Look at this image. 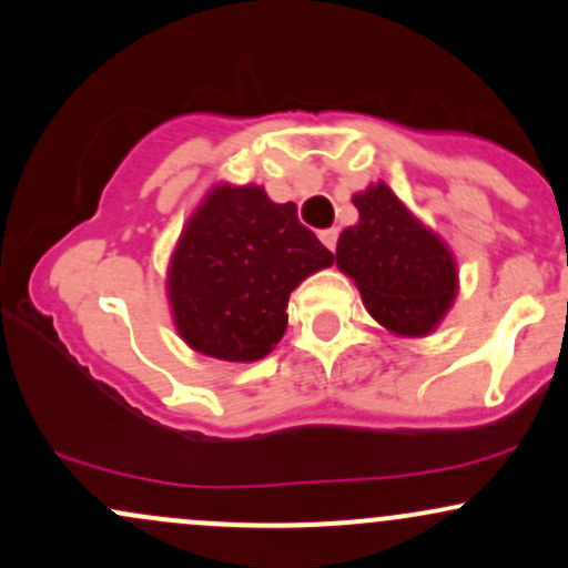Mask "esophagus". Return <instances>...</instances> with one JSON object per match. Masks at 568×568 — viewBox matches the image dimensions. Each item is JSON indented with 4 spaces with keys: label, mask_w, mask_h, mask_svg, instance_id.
I'll list each match as a JSON object with an SVG mask.
<instances>
[{
    "label": "esophagus",
    "mask_w": 568,
    "mask_h": 568,
    "mask_svg": "<svg viewBox=\"0 0 568 568\" xmlns=\"http://www.w3.org/2000/svg\"><path fill=\"white\" fill-rule=\"evenodd\" d=\"M337 236H339L337 229H326V231H318V239H322L326 250H332V252H335V246H337Z\"/></svg>",
    "instance_id": "esophagus-1"
}]
</instances>
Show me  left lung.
Masks as SVG:
<instances>
[{
    "label": "left lung",
    "instance_id": "left-lung-1",
    "mask_svg": "<svg viewBox=\"0 0 568 568\" xmlns=\"http://www.w3.org/2000/svg\"><path fill=\"white\" fill-rule=\"evenodd\" d=\"M353 204L358 223L339 233L337 265L379 324L396 335H428L457 292L449 250L385 183L356 193Z\"/></svg>",
    "mask_w": 568,
    "mask_h": 568
}]
</instances>
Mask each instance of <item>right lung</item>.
Masks as SVG:
<instances>
[{"instance_id":"right-lung-1","label":"right lung","mask_w":568,"mask_h":568,"mask_svg":"<svg viewBox=\"0 0 568 568\" xmlns=\"http://www.w3.org/2000/svg\"><path fill=\"white\" fill-rule=\"evenodd\" d=\"M332 263L295 204H273L255 185H220L191 217L170 265L180 337L212 358L257 362L284 335L290 292Z\"/></svg>"}]
</instances>
